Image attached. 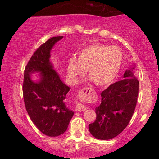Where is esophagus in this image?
<instances>
[{
    "label": "esophagus",
    "mask_w": 159,
    "mask_h": 159,
    "mask_svg": "<svg viewBox=\"0 0 159 159\" xmlns=\"http://www.w3.org/2000/svg\"><path fill=\"white\" fill-rule=\"evenodd\" d=\"M94 90L91 88H84L82 90H80L79 93V98L81 101H88L91 100L93 98ZM87 109V107L83 105L82 104L78 103L76 109V111H84Z\"/></svg>",
    "instance_id": "34e87169"
}]
</instances>
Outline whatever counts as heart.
<instances>
[{
	"label": "heart",
	"instance_id": "obj_1",
	"mask_svg": "<svg viewBox=\"0 0 159 159\" xmlns=\"http://www.w3.org/2000/svg\"><path fill=\"white\" fill-rule=\"evenodd\" d=\"M123 54L118 46L93 44L80 50L77 59H70L67 65V74L72 83L85 74L96 85L102 86L111 83L121 68Z\"/></svg>",
	"mask_w": 159,
	"mask_h": 159
}]
</instances>
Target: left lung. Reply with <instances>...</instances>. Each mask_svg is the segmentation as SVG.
<instances>
[{"instance_id":"obj_1","label":"left lung","mask_w":159,"mask_h":159,"mask_svg":"<svg viewBox=\"0 0 159 159\" xmlns=\"http://www.w3.org/2000/svg\"><path fill=\"white\" fill-rule=\"evenodd\" d=\"M134 66L125 71L123 78L101 93V104L95 108V121L88 126L95 138L107 140L118 135L130 122L135 109L139 81L134 76Z\"/></svg>"}]
</instances>
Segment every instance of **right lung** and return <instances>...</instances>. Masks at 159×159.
<instances>
[{
    "label": "right lung",
    "mask_w": 159,
    "mask_h": 159,
    "mask_svg": "<svg viewBox=\"0 0 159 159\" xmlns=\"http://www.w3.org/2000/svg\"><path fill=\"white\" fill-rule=\"evenodd\" d=\"M63 36L52 37L41 45L31 56L25 67L23 83L24 101L32 122L42 133L57 137L66 130L74 111L66 105L70 90L50 62V52ZM39 74L37 82L30 75Z\"/></svg>",
    "instance_id": "right-lung-1"
}]
</instances>
